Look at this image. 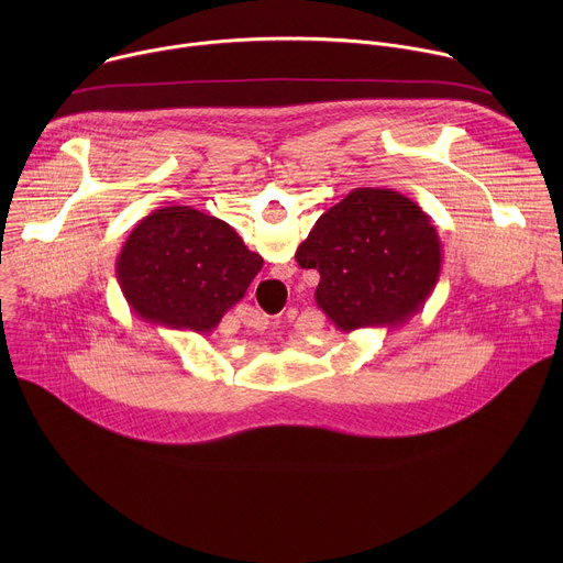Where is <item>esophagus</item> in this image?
I'll return each instance as SVG.
<instances>
[{"label": "esophagus", "mask_w": 563, "mask_h": 563, "mask_svg": "<svg viewBox=\"0 0 563 563\" xmlns=\"http://www.w3.org/2000/svg\"><path fill=\"white\" fill-rule=\"evenodd\" d=\"M265 325H267V320H265ZM256 328H263V325H256Z\"/></svg>", "instance_id": "esophagus-1"}]
</instances>
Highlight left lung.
<instances>
[{
  "instance_id": "obj_1",
  "label": "left lung",
  "mask_w": 563,
  "mask_h": 563,
  "mask_svg": "<svg viewBox=\"0 0 563 563\" xmlns=\"http://www.w3.org/2000/svg\"><path fill=\"white\" fill-rule=\"evenodd\" d=\"M443 247L430 216L394 189L361 187L320 216L296 261L316 269V305L341 332L400 328L432 296Z\"/></svg>"
}]
</instances>
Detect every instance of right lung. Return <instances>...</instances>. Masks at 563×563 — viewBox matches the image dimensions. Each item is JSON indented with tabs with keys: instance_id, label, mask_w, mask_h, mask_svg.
Here are the masks:
<instances>
[{
	"instance_id": "obj_1",
	"label": "right lung",
	"mask_w": 563,
	"mask_h": 563,
	"mask_svg": "<svg viewBox=\"0 0 563 563\" xmlns=\"http://www.w3.org/2000/svg\"><path fill=\"white\" fill-rule=\"evenodd\" d=\"M261 267V254L250 252L224 220L174 205L135 224L115 274L126 302L146 323L207 336Z\"/></svg>"
}]
</instances>
